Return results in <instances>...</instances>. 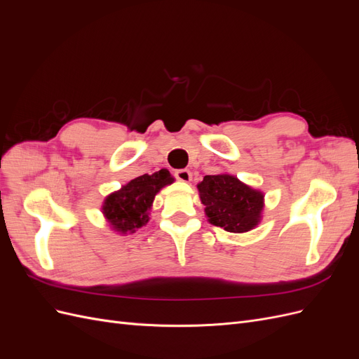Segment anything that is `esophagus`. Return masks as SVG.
Masks as SVG:
<instances>
[{
    "label": "esophagus",
    "instance_id": "obj_1",
    "mask_svg": "<svg viewBox=\"0 0 359 359\" xmlns=\"http://www.w3.org/2000/svg\"><path fill=\"white\" fill-rule=\"evenodd\" d=\"M175 178L182 182H190L191 172L187 169H178V170H175Z\"/></svg>",
    "mask_w": 359,
    "mask_h": 359
}]
</instances>
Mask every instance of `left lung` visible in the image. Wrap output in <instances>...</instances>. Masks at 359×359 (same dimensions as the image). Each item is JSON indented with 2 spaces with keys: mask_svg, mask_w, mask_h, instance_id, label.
Listing matches in <instances>:
<instances>
[{
  "mask_svg": "<svg viewBox=\"0 0 359 359\" xmlns=\"http://www.w3.org/2000/svg\"><path fill=\"white\" fill-rule=\"evenodd\" d=\"M210 223L227 232H248L259 223L264 194L232 175H205L198 186Z\"/></svg>",
  "mask_w": 359,
  "mask_h": 359,
  "instance_id": "1",
  "label": "left lung"
}]
</instances>
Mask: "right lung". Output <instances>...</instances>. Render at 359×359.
<instances>
[{"label":"right lung","mask_w":359,"mask_h":359,"mask_svg":"<svg viewBox=\"0 0 359 359\" xmlns=\"http://www.w3.org/2000/svg\"><path fill=\"white\" fill-rule=\"evenodd\" d=\"M172 182L168 169L140 175L106 198L103 214L118 232H135L148 222V210L158 190Z\"/></svg>","instance_id":"add662e5"}]
</instances>
